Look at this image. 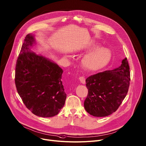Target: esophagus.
<instances>
[{
  "label": "esophagus",
  "mask_w": 146,
  "mask_h": 146,
  "mask_svg": "<svg viewBox=\"0 0 146 146\" xmlns=\"http://www.w3.org/2000/svg\"><path fill=\"white\" fill-rule=\"evenodd\" d=\"M78 79H79V80L80 81L81 83H82L83 84H84L86 83V80H85V78L84 77H82V76L78 78Z\"/></svg>",
  "instance_id": "1"
}]
</instances>
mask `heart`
<instances>
[{"mask_svg": "<svg viewBox=\"0 0 146 146\" xmlns=\"http://www.w3.org/2000/svg\"><path fill=\"white\" fill-rule=\"evenodd\" d=\"M97 45H92L91 48H95ZM111 52L104 47L98 48L86 54L82 59L83 67L91 72L98 71L105 68L111 60Z\"/></svg>", "mask_w": 146, "mask_h": 146, "instance_id": "b5f03b06", "label": "heart"}]
</instances>
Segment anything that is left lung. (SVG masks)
<instances>
[{"instance_id":"8db88e82","label":"left lung","mask_w":146,"mask_h":146,"mask_svg":"<svg viewBox=\"0 0 146 146\" xmlns=\"http://www.w3.org/2000/svg\"><path fill=\"white\" fill-rule=\"evenodd\" d=\"M129 69L126 58L119 67L92 75L86 79L88 95L84 105L88 113L104 117L117 110L127 93L130 80Z\"/></svg>"}]
</instances>
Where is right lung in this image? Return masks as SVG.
Returning <instances> with one entry per match:
<instances>
[{
  "label": "right lung",
  "mask_w": 146,
  "mask_h": 146,
  "mask_svg": "<svg viewBox=\"0 0 146 146\" xmlns=\"http://www.w3.org/2000/svg\"><path fill=\"white\" fill-rule=\"evenodd\" d=\"M34 35L29 34L17 60L15 84L23 102L34 115L54 116L63 107L66 94L62 84L63 70L50 59L36 54Z\"/></svg>",
  "instance_id": "1"
}]
</instances>
